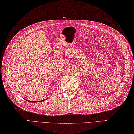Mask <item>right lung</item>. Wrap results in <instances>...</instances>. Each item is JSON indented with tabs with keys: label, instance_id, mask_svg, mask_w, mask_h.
I'll return each mask as SVG.
<instances>
[{
	"label": "right lung",
	"instance_id": "obj_1",
	"mask_svg": "<svg viewBox=\"0 0 134 134\" xmlns=\"http://www.w3.org/2000/svg\"><path fill=\"white\" fill-rule=\"evenodd\" d=\"M25 100H28V101H29V102H42V101H44V100H45V99H43V100H39V101H31V100H27V99H25Z\"/></svg>",
	"mask_w": 134,
	"mask_h": 134
}]
</instances>
